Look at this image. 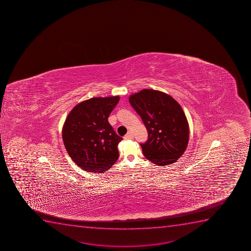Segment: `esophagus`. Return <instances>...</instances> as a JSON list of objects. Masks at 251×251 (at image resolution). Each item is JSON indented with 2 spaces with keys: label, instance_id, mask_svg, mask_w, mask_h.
Here are the masks:
<instances>
[{
  "label": "esophagus",
  "instance_id": "esophagus-1",
  "mask_svg": "<svg viewBox=\"0 0 251 251\" xmlns=\"http://www.w3.org/2000/svg\"><path fill=\"white\" fill-rule=\"evenodd\" d=\"M132 138H133V134L131 132H127V134L125 135V137H124L125 140L132 139Z\"/></svg>",
  "mask_w": 251,
  "mask_h": 251
}]
</instances>
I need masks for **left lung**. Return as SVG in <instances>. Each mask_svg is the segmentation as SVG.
Instances as JSON below:
<instances>
[{
  "label": "left lung",
  "instance_id": "8db88e82",
  "mask_svg": "<svg viewBox=\"0 0 251 251\" xmlns=\"http://www.w3.org/2000/svg\"><path fill=\"white\" fill-rule=\"evenodd\" d=\"M129 102L148 132V139L141 144L144 156L158 166L175 163L189 141L188 122L181 105L171 96L152 89L131 95Z\"/></svg>",
  "mask_w": 251,
  "mask_h": 251
}]
</instances>
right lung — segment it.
Masks as SVG:
<instances>
[{
	"label": "right lung",
	"instance_id": "add662e5",
	"mask_svg": "<svg viewBox=\"0 0 251 251\" xmlns=\"http://www.w3.org/2000/svg\"><path fill=\"white\" fill-rule=\"evenodd\" d=\"M119 96L93 97L74 107L65 119L62 137L73 161L84 171L104 173L119 158L123 138L108 122Z\"/></svg>",
	"mask_w": 251,
	"mask_h": 251
}]
</instances>
